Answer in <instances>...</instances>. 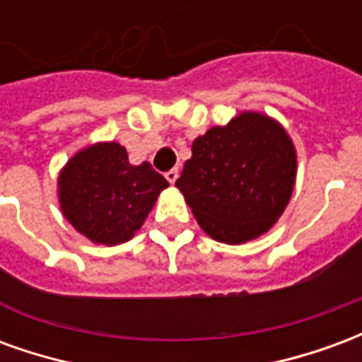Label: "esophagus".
I'll return each instance as SVG.
<instances>
[{
    "label": "esophagus",
    "instance_id": "1",
    "mask_svg": "<svg viewBox=\"0 0 362 362\" xmlns=\"http://www.w3.org/2000/svg\"><path fill=\"white\" fill-rule=\"evenodd\" d=\"M165 178L168 182H170V184H174V182L178 180V170H176V168H173V170H168V173L165 174Z\"/></svg>",
    "mask_w": 362,
    "mask_h": 362
}]
</instances>
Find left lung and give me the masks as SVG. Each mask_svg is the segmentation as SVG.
I'll return each instance as SVG.
<instances>
[{
    "label": "left lung",
    "mask_w": 362,
    "mask_h": 362,
    "mask_svg": "<svg viewBox=\"0 0 362 362\" xmlns=\"http://www.w3.org/2000/svg\"><path fill=\"white\" fill-rule=\"evenodd\" d=\"M295 180L287 129L264 112L244 110L194 139L176 188L213 240L244 244L277 223Z\"/></svg>",
    "instance_id": "left-lung-1"
}]
</instances>
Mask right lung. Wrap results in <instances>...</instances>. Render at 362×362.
<instances>
[{
    "label": "right lung",
    "instance_id": "obj_1",
    "mask_svg": "<svg viewBox=\"0 0 362 362\" xmlns=\"http://www.w3.org/2000/svg\"><path fill=\"white\" fill-rule=\"evenodd\" d=\"M165 188V176L147 160L132 165L126 147L116 141L83 147L58 174L59 209L67 223L104 246L134 238Z\"/></svg>",
    "mask_w": 362,
    "mask_h": 362
}]
</instances>
